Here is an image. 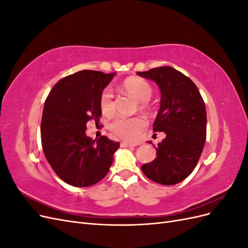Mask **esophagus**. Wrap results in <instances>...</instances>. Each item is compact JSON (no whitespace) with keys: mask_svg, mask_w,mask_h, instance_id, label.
I'll return each mask as SVG.
<instances>
[{"mask_svg":"<svg viewBox=\"0 0 248 248\" xmlns=\"http://www.w3.org/2000/svg\"><path fill=\"white\" fill-rule=\"evenodd\" d=\"M140 145V142H127V141H122L121 142V147H137Z\"/></svg>","mask_w":248,"mask_h":248,"instance_id":"esophagus-1","label":"esophagus"}]
</instances>
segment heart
<instances>
[{
  "instance_id": "1",
  "label": "heart",
  "mask_w": 248,
  "mask_h": 248,
  "mask_svg": "<svg viewBox=\"0 0 248 248\" xmlns=\"http://www.w3.org/2000/svg\"><path fill=\"white\" fill-rule=\"evenodd\" d=\"M123 88L132 98L140 102L141 108H148V100L151 98L153 89L151 85L145 79L140 78H127ZM99 107L104 116H112L115 112L114 100L109 89H106L100 95ZM146 121L141 117L124 118L119 117L115 119L110 124V130L117 137L126 140H136L140 138L142 129L145 128Z\"/></svg>"
}]
</instances>
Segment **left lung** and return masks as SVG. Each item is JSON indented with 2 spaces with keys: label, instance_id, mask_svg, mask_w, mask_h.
<instances>
[{
  "label": "left lung",
  "instance_id": "obj_1",
  "mask_svg": "<svg viewBox=\"0 0 248 248\" xmlns=\"http://www.w3.org/2000/svg\"><path fill=\"white\" fill-rule=\"evenodd\" d=\"M137 73L155 81L160 89V108L153 130L167 136L158 146H154L156 158L145 163L141 170L156 183L177 184L191 174L204 149L205 102L194 82L172 67H157Z\"/></svg>",
  "mask_w": 248,
  "mask_h": 248
}]
</instances>
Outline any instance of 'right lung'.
Listing matches in <instances>:
<instances>
[{"label": "right lung", "instance_id": "1", "mask_svg": "<svg viewBox=\"0 0 248 248\" xmlns=\"http://www.w3.org/2000/svg\"><path fill=\"white\" fill-rule=\"evenodd\" d=\"M116 76L81 70L59 80L44 103L41 144L56 174L67 184L87 187L107 176L120 142L87 137V122H99L100 95Z\"/></svg>", "mask_w": 248, "mask_h": 248}]
</instances>
